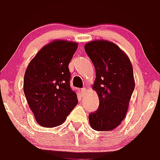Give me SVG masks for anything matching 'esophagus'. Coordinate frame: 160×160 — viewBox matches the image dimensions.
Segmentation results:
<instances>
[{
  "instance_id": "obj_1",
  "label": "esophagus",
  "mask_w": 160,
  "mask_h": 160,
  "mask_svg": "<svg viewBox=\"0 0 160 160\" xmlns=\"http://www.w3.org/2000/svg\"><path fill=\"white\" fill-rule=\"evenodd\" d=\"M87 89L86 88V87H83L82 89H81V91H82V94H85V93L87 92Z\"/></svg>"
}]
</instances>
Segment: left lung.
Wrapping results in <instances>:
<instances>
[{
	"mask_svg": "<svg viewBox=\"0 0 160 160\" xmlns=\"http://www.w3.org/2000/svg\"><path fill=\"white\" fill-rule=\"evenodd\" d=\"M84 48L95 68L92 88L99 98L98 109L89 114L90 125L95 131H112L128 113L135 89L132 65L127 53L109 41H92Z\"/></svg>",
	"mask_w": 160,
	"mask_h": 160,
	"instance_id": "8db88e82",
	"label": "left lung"
}]
</instances>
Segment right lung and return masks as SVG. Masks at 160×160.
I'll return each instance as SVG.
<instances>
[{"mask_svg":"<svg viewBox=\"0 0 160 160\" xmlns=\"http://www.w3.org/2000/svg\"><path fill=\"white\" fill-rule=\"evenodd\" d=\"M77 42L54 40L38 51L24 76V93L36 121L44 128L62 124L78 102L70 86L69 64Z\"/></svg>","mask_w":160,"mask_h":160,"instance_id":"add662e5","label":"right lung"}]
</instances>
